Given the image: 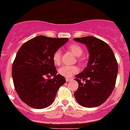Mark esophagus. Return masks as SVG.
<instances>
[{"mask_svg": "<svg viewBox=\"0 0 130 130\" xmlns=\"http://www.w3.org/2000/svg\"><path fill=\"white\" fill-rule=\"evenodd\" d=\"M71 78H66V82H69V81H70V80H71Z\"/></svg>", "mask_w": 130, "mask_h": 130, "instance_id": "esophagus-1", "label": "esophagus"}]
</instances>
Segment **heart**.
Wrapping results in <instances>:
<instances>
[{
  "instance_id": "b5f03b06",
  "label": "heart",
  "mask_w": 130,
  "mask_h": 130,
  "mask_svg": "<svg viewBox=\"0 0 130 130\" xmlns=\"http://www.w3.org/2000/svg\"><path fill=\"white\" fill-rule=\"evenodd\" d=\"M68 48L76 57H80V55H82L83 52H84L83 47L78 44H70L68 47ZM61 57L62 54L60 50H58L54 52L52 59H53V62L55 66H59L61 64ZM78 60L79 62H83V59H80V58H78ZM78 71H79V69L76 66H64L59 69V74L61 75L62 76L67 77V78L71 77L75 73H78Z\"/></svg>"
}]
</instances>
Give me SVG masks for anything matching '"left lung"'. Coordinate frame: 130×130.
<instances>
[{
  "label": "left lung",
  "instance_id": "8db88e82",
  "mask_svg": "<svg viewBox=\"0 0 130 130\" xmlns=\"http://www.w3.org/2000/svg\"><path fill=\"white\" fill-rule=\"evenodd\" d=\"M73 40L85 44L90 55L86 68L76 75L78 88L75 98L84 107H97L108 99L114 90L117 62L111 47L101 39L88 36Z\"/></svg>",
  "mask_w": 130,
  "mask_h": 130
}]
</instances>
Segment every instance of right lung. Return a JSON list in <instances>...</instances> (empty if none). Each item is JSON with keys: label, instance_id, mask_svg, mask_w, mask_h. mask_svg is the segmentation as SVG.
<instances>
[{"label": "right lung", "instance_id": "add662e5", "mask_svg": "<svg viewBox=\"0 0 130 130\" xmlns=\"http://www.w3.org/2000/svg\"><path fill=\"white\" fill-rule=\"evenodd\" d=\"M68 41L67 38L40 35L20 47L13 63L12 77L15 90L25 104L42 109L53 103L66 79L57 74L52 57L54 52ZM51 76L54 78L50 79Z\"/></svg>", "mask_w": 130, "mask_h": 130}]
</instances>
